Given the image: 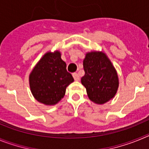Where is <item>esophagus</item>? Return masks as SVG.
<instances>
[{
	"mask_svg": "<svg viewBox=\"0 0 149 149\" xmlns=\"http://www.w3.org/2000/svg\"><path fill=\"white\" fill-rule=\"evenodd\" d=\"M72 75H73V77H74V81H80V76H79L78 74L74 73Z\"/></svg>",
	"mask_w": 149,
	"mask_h": 149,
	"instance_id": "esophagus-1",
	"label": "esophagus"
}]
</instances>
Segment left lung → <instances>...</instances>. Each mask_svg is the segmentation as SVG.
I'll use <instances>...</instances> for the list:
<instances>
[{
	"mask_svg": "<svg viewBox=\"0 0 149 149\" xmlns=\"http://www.w3.org/2000/svg\"><path fill=\"white\" fill-rule=\"evenodd\" d=\"M83 64L85 74L81 77V84L89 99L103 104L113 98L119 87V77L107 56L101 51L89 52Z\"/></svg>",
	"mask_w": 149,
	"mask_h": 149,
	"instance_id": "obj_1",
	"label": "left lung"
}]
</instances>
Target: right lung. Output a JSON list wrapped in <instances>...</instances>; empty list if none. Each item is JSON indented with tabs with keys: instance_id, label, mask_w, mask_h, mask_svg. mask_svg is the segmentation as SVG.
I'll return each mask as SVG.
<instances>
[{
	"instance_id": "obj_1",
	"label": "right lung",
	"mask_w": 149,
	"mask_h": 149,
	"mask_svg": "<svg viewBox=\"0 0 149 149\" xmlns=\"http://www.w3.org/2000/svg\"><path fill=\"white\" fill-rule=\"evenodd\" d=\"M74 81L66 70L60 51L48 52L40 59L29 76L31 93L45 105L57 104L65 94L67 86Z\"/></svg>"
}]
</instances>
